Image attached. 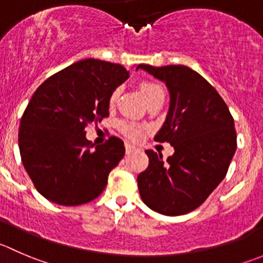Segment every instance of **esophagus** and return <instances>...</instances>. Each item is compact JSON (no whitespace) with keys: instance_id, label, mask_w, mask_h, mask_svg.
Returning a JSON list of instances; mask_svg holds the SVG:
<instances>
[{"instance_id":"esophagus-1","label":"esophagus","mask_w":263,"mask_h":263,"mask_svg":"<svg viewBox=\"0 0 263 263\" xmlns=\"http://www.w3.org/2000/svg\"><path fill=\"white\" fill-rule=\"evenodd\" d=\"M135 149H136V147L132 146V145L126 144V153H127V154H129V153H132V152H134Z\"/></svg>"}]
</instances>
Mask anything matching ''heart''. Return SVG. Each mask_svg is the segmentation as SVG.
Returning <instances> with one entry per match:
<instances>
[{
	"label": "heart",
	"instance_id": "obj_1",
	"mask_svg": "<svg viewBox=\"0 0 263 263\" xmlns=\"http://www.w3.org/2000/svg\"><path fill=\"white\" fill-rule=\"evenodd\" d=\"M140 91H141L142 96H144V99L146 100L147 104L155 100H160V99L164 100V90H163V87L159 83L154 82V81H141V82H140ZM121 87H116L111 91L108 99V103L110 108H113V106L116 105L119 96H121ZM118 127L119 129H121L122 134L131 140H139L142 135V127L136 123H132V122L122 121L119 122Z\"/></svg>",
	"mask_w": 263,
	"mask_h": 263
}]
</instances>
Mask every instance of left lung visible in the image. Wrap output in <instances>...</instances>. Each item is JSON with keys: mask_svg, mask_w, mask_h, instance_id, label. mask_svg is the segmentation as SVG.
Masks as SVG:
<instances>
[{"mask_svg": "<svg viewBox=\"0 0 263 263\" xmlns=\"http://www.w3.org/2000/svg\"><path fill=\"white\" fill-rule=\"evenodd\" d=\"M137 68L170 90V111L154 140L175 147L167 160L162 153L145 152L149 165L137 176L140 195L155 212L186 215L200 207L228 173L236 150L234 118L216 88L195 70L185 65Z\"/></svg>", "mask_w": 263, "mask_h": 263, "instance_id": "8db88e82", "label": "left lung"}]
</instances>
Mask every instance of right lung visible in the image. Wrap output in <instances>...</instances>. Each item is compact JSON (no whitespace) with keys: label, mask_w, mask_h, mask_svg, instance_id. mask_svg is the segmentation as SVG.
Returning a JSON list of instances; mask_svg holds the SVG:
<instances>
[{"label":"right lung","mask_w":263,"mask_h":263,"mask_svg":"<svg viewBox=\"0 0 263 263\" xmlns=\"http://www.w3.org/2000/svg\"><path fill=\"white\" fill-rule=\"evenodd\" d=\"M128 74L119 64L86 59L48 77L33 93L20 119L19 149L46 199L74 207L103 193L124 144L111 136L92 149L85 129L109 116V95Z\"/></svg>","instance_id":"right-lung-1"}]
</instances>
